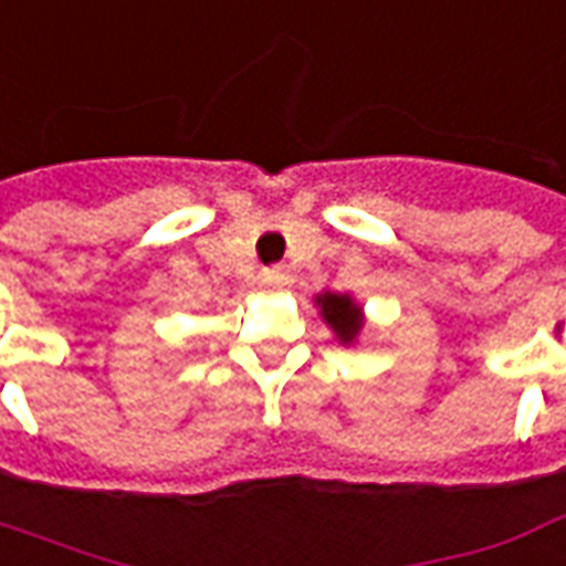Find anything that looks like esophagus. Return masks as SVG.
Returning <instances> with one entry per match:
<instances>
[{"mask_svg": "<svg viewBox=\"0 0 566 566\" xmlns=\"http://www.w3.org/2000/svg\"><path fill=\"white\" fill-rule=\"evenodd\" d=\"M261 284L263 287H284L287 284V272L282 266H272V270L261 272Z\"/></svg>", "mask_w": 566, "mask_h": 566, "instance_id": "34e87169", "label": "esophagus"}]
</instances>
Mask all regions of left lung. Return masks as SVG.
Returning a JSON list of instances; mask_svg holds the SVG:
<instances>
[{
    "label": "left lung",
    "mask_w": 566,
    "mask_h": 566,
    "mask_svg": "<svg viewBox=\"0 0 566 566\" xmlns=\"http://www.w3.org/2000/svg\"><path fill=\"white\" fill-rule=\"evenodd\" d=\"M315 305L321 308V317L329 324V329L336 333L342 345L357 342V336L363 333V308L350 296L324 291L321 296H315Z\"/></svg>",
    "instance_id": "1"
}]
</instances>
